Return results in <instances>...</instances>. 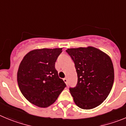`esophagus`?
Segmentation results:
<instances>
[{
    "mask_svg": "<svg viewBox=\"0 0 126 126\" xmlns=\"http://www.w3.org/2000/svg\"><path fill=\"white\" fill-rule=\"evenodd\" d=\"M63 81H64V82L67 85V83H68V80H67V79H66V78H64V79H63Z\"/></svg>",
    "mask_w": 126,
    "mask_h": 126,
    "instance_id": "1",
    "label": "esophagus"
}]
</instances>
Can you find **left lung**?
<instances>
[{
    "mask_svg": "<svg viewBox=\"0 0 126 126\" xmlns=\"http://www.w3.org/2000/svg\"><path fill=\"white\" fill-rule=\"evenodd\" d=\"M73 60L78 77L75 87L70 88L76 105L92 109L102 104L112 88L114 70L110 58L92 46L66 50Z\"/></svg>",
    "mask_w": 126,
    "mask_h": 126,
    "instance_id": "left-lung-1",
    "label": "left lung"
}]
</instances>
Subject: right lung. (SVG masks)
<instances>
[{
	"mask_svg": "<svg viewBox=\"0 0 126 126\" xmlns=\"http://www.w3.org/2000/svg\"><path fill=\"white\" fill-rule=\"evenodd\" d=\"M62 52V48L34 49L21 61L17 71L18 85L31 104L49 107L66 86L55 68V62Z\"/></svg>",
	"mask_w": 126,
	"mask_h": 126,
	"instance_id": "1",
	"label": "right lung"
}]
</instances>
